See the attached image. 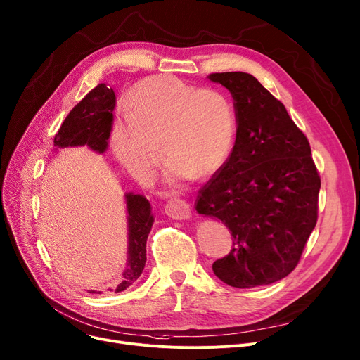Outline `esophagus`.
<instances>
[{
	"label": "esophagus",
	"instance_id": "1",
	"mask_svg": "<svg viewBox=\"0 0 360 360\" xmlns=\"http://www.w3.org/2000/svg\"><path fill=\"white\" fill-rule=\"evenodd\" d=\"M165 212L169 217H172L175 220H185V219L191 217L190 204L184 200H179V198L169 200L165 205Z\"/></svg>",
	"mask_w": 360,
	"mask_h": 360
}]
</instances>
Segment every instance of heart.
<instances>
[{
	"mask_svg": "<svg viewBox=\"0 0 360 360\" xmlns=\"http://www.w3.org/2000/svg\"><path fill=\"white\" fill-rule=\"evenodd\" d=\"M235 132V108L224 93L155 75L132 90L128 108L113 121L110 141L129 172L148 179L163 156L162 138L170 153L166 181L178 185L197 172H217L231 153Z\"/></svg>",
	"mask_w": 360,
	"mask_h": 360,
	"instance_id": "b5f03b06",
	"label": "heart"
}]
</instances>
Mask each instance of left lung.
<instances>
[{
	"mask_svg": "<svg viewBox=\"0 0 360 360\" xmlns=\"http://www.w3.org/2000/svg\"><path fill=\"white\" fill-rule=\"evenodd\" d=\"M209 79L235 99L236 140L198 191L195 209L228 226L232 251L213 262L226 285H270L297 266L318 219L321 178L311 146L278 99L248 72Z\"/></svg>",
	"mask_w": 360,
	"mask_h": 360,
	"instance_id": "8db88e82",
	"label": "left lung"
}]
</instances>
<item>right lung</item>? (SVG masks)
Masks as SVG:
<instances>
[{
  "label": "right lung",
  "mask_w": 360,
  "mask_h": 360,
  "mask_svg": "<svg viewBox=\"0 0 360 360\" xmlns=\"http://www.w3.org/2000/svg\"><path fill=\"white\" fill-rule=\"evenodd\" d=\"M115 91L106 84H98L75 105L58 132L53 143L56 147L89 146L91 150L103 153L113 124V108H115ZM128 209V262L122 274L124 280L115 292L129 288L143 273L146 266V243L153 226L150 202L139 194H127ZM94 293V292H91Z\"/></svg>",
  "instance_id": "add662e5"
}]
</instances>
